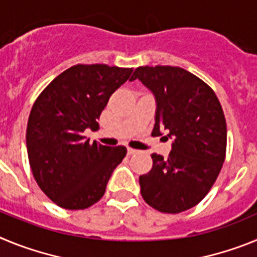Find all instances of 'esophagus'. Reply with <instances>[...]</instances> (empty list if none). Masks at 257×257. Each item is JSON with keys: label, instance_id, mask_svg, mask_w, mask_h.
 Returning a JSON list of instances; mask_svg holds the SVG:
<instances>
[{"label": "esophagus", "instance_id": "obj_1", "mask_svg": "<svg viewBox=\"0 0 257 257\" xmlns=\"http://www.w3.org/2000/svg\"><path fill=\"white\" fill-rule=\"evenodd\" d=\"M135 153H138V151H136V149L127 148V154H128V156H131V154H135Z\"/></svg>", "mask_w": 257, "mask_h": 257}]
</instances>
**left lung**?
Instances as JSON below:
<instances>
[{"instance_id": "obj_1", "label": "left lung", "mask_w": 257, "mask_h": 257, "mask_svg": "<svg viewBox=\"0 0 257 257\" xmlns=\"http://www.w3.org/2000/svg\"><path fill=\"white\" fill-rule=\"evenodd\" d=\"M140 79L156 97L152 135L174 139L169 158L152 154L153 167L139 178L144 201L165 213L198 205L216 181L225 161L226 122L212 88L180 67H139Z\"/></svg>"}]
</instances>
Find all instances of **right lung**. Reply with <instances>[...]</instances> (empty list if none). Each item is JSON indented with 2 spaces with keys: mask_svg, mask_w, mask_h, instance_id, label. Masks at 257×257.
<instances>
[{
  "mask_svg": "<svg viewBox=\"0 0 257 257\" xmlns=\"http://www.w3.org/2000/svg\"><path fill=\"white\" fill-rule=\"evenodd\" d=\"M133 68L77 64L52 79L32 106L27 126L29 165L38 187L65 210H83L105 193L113 170L127 153L83 136L97 128L109 97Z\"/></svg>",
  "mask_w": 257,
  "mask_h": 257,
  "instance_id": "add662e5",
  "label": "right lung"
}]
</instances>
